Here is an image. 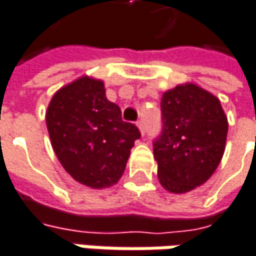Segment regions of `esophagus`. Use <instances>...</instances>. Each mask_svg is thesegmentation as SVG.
Here are the masks:
<instances>
[{"label": "esophagus", "instance_id": "obj_1", "mask_svg": "<svg viewBox=\"0 0 256 256\" xmlns=\"http://www.w3.org/2000/svg\"><path fill=\"white\" fill-rule=\"evenodd\" d=\"M137 126L140 128V132L144 136V132H146V126H144V120H138L137 122Z\"/></svg>", "mask_w": 256, "mask_h": 256}]
</instances>
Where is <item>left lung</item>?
<instances>
[{
	"label": "left lung",
	"mask_w": 256,
	"mask_h": 256,
	"mask_svg": "<svg viewBox=\"0 0 256 256\" xmlns=\"http://www.w3.org/2000/svg\"><path fill=\"white\" fill-rule=\"evenodd\" d=\"M162 132L153 141L164 190L184 194L217 169L226 146L228 118L220 100L195 84L176 86L160 102Z\"/></svg>",
	"instance_id": "left-lung-1"
}]
</instances>
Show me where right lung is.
<instances>
[{
	"label": "right lung",
	"instance_id": "obj_1",
	"mask_svg": "<svg viewBox=\"0 0 256 256\" xmlns=\"http://www.w3.org/2000/svg\"><path fill=\"white\" fill-rule=\"evenodd\" d=\"M46 126L54 152L77 182L108 188L122 176L134 141V124L124 122L116 103L106 99L100 80L82 77L58 90L48 106Z\"/></svg>",
	"mask_w": 256,
	"mask_h": 256
}]
</instances>
